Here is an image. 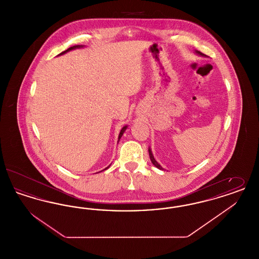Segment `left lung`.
Wrapping results in <instances>:
<instances>
[{
  "label": "left lung",
  "instance_id": "obj_1",
  "mask_svg": "<svg viewBox=\"0 0 259 259\" xmlns=\"http://www.w3.org/2000/svg\"><path fill=\"white\" fill-rule=\"evenodd\" d=\"M195 52L197 53L198 55H201V56H207V55L203 54L202 52H200V51H198V50H196ZM148 153H149V158H150V160L152 162V164H153L156 168H158V169H160V170H164V169L161 167L160 164H158V162L154 159L153 154H152V152H151V149H150V148H148Z\"/></svg>",
  "mask_w": 259,
  "mask_h": 259
}]
</instances>
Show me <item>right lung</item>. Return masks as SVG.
Masks as SVG:
<instances>
[{
    "instance_id": "1",
    "label": "right lung",
    "mask_w": 259,
    "mask_h": 259,
    "mask_svg": "<svg viewBox=\"0 0 259 259\" xmlns=\"http://www.w3.org/2000/svg\"><path fill=\"white\" fill-rule=\"evenodd\" d=\"M81 48H83V46H74V47H72V48H70V49H68V50H65V51H63V52H61V53L58 54V55H63V54H65V53H67L68 51H71V50H75V49H81ZM126 129H127V125H125L123 128L120 130V133H119V135H118V141L120 140V138L123 135V133L125 132ZM109 167H110V166H109ZM109 167H107L105 170H107Z\"/></svg>"
}]
</instances>
